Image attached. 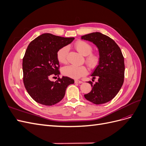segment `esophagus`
I'll return each instance as SVG.
<instances>
[{"label": "esophagus", "instance_id": "34e87169", "mask_svg": "<svg viewBox=\"0 0 146 146\" xmlns=\"http://www.w3.org/2000/svg\"><path fill=\"white\" fill-rule=\"evenodd\" d=\"M75 83H79V84H81L82 83V81H80V80H75Z\"/></svg>", "mask_w": 146, "mask_h": 146}]
</instances>
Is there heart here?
<instances>
[{
    "instance_id": "heart-1",
    "label": "heart",
    "mask_w": 146,
    "mask_h": 146,
    "mask_svg": "<svg viewBox=\"0 0 146 146\" xmlns=\"http://www.w3.org/2000/svg\"><path fill=\"white\" fill-rule=\"evenodd\" d=\"M76 50L83 56H86V61L88 65L91 68H94L98 64L99 58L98 56L91 54L92 47L86 41H78L74 44ZM69 52V47L64 46L60 48L56 53V58L60 63L64 64L67 61V55ZM62 73L65 76L72 78H79L87 74V69L83 66H77L69 65L64 67Z\"/></svg>"
}]
</instances>
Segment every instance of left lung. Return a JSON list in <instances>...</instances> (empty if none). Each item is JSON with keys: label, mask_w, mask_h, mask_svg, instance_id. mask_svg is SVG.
I'll use <instances>...</instances> for the list:
<instances>
[{"label": "left lung", "mask_w": 146, "mask_h": 146, "mask_svg": "<svg viewBox=\"0 0 146 146\" xmlns=\"http://www.w3.org/2000/svg\"><path fill=\"white\" fill-rule=\"evenodd\" d=\"M81 38L94 44L99 52V64L91 74L93 79L98 78V82H88L92 90L84 96L94 104L107 103L116 96L123 83L125 65L121 48L113 39L100 32L83 35Z\"/></svg>", "instance_id": "8db88e82"}]
</instances>
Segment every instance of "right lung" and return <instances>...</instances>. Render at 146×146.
<instances>
[{
  "mask_svg": "<svg viewBox=\"0 0 146 146\" xmlns=\"http://www.w3.org/2000/svg\"><path fill=\"white\" fill-rule=\"evenodd\" d=\"M74 38L43 33L28 46L23 60V81L26 90L36 102L50 106L62 100L67 87L74 80L63 76L55 82L50 78L60 74L56 53L71 43Z\"/></svg>",
  "mask_w": 146,
  "mask_h": 146,
  "instance_id": "1",
  "label": "right lung"
}]
</instances>
